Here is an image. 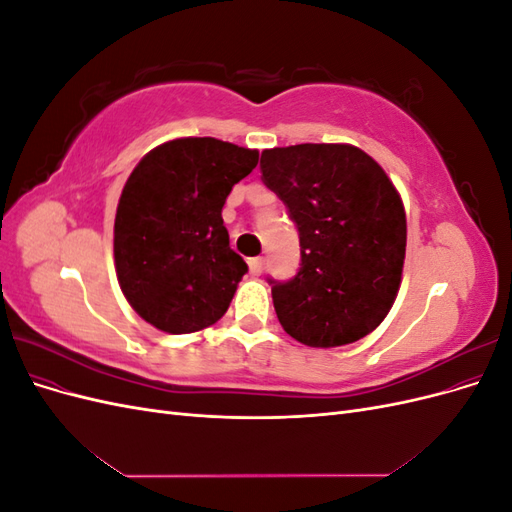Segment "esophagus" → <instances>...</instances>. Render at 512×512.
Listing matches in <instances>:
<instances>
[{
  "label": "esophagus",
  "instance_id": "1",
  "mask_svg": "<svg viewBox=\"0 0 512 512\" xmlns=\"http://www.w3.org/2000/svg\"><path fill=\"white\" fill-rule=\"evenodd\" d=\"M247 265H250V273L252 275H260L262 273V265H265V258H262V256L250 258V260H247Z\"/></svg>",
  "mask_w": 512,
  "mask_h": 512
}]
</instances>
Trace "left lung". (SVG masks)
<instances>
[{"label":"left lung","instance_id":"1","mask_svg":"<svg viewBox=\"0 0 512 512\" xmlns=\"http://www.w3.org/2000/svg\"><path fill=\"white\" fill-rule=\"evenodd\" d=\"M262 183L297 226L301 262L269 277L284 331L314 348L352 344L389 314L406 258V213L376 160L352 145L262 151Z\"/></svg>","mask_w":512,"mask_h":512}]
</instances>
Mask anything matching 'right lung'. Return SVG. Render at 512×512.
Segmentation results:
<instances>
[{
  "label": "right lung",
  "mask_w": 512,
  "mask_h": 512,
  "mask_svg": "<svg viewBox=\"0 0 512 512\" xmlns=\"http://www.w3.org/2000/svg\"><path fill=\"white\" fill-rule=\"evenodd\" d=\"M256 149L177 138L136 164L117 205L115 267L134 312L181 335L218 322L247 273L230 250L222 209L252 173Z\"/></svg>",
  "instance_id": "add662e5"
}]
</instances>
